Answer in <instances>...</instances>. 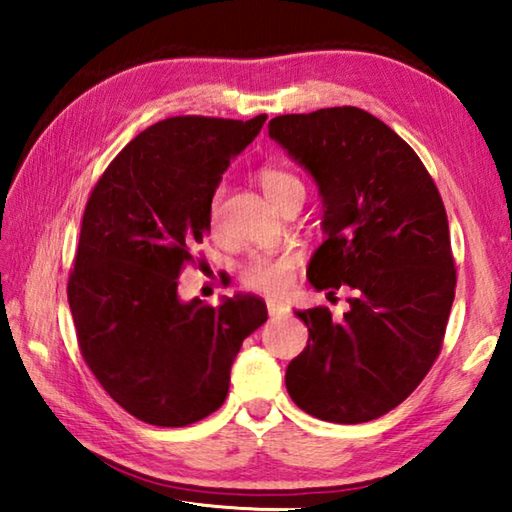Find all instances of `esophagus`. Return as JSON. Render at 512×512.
I'll use <instances>...</instances> for the list:
<instances>
[{"label":"esophagus","instance_id":"1","mask_svg":"<svg viewBox=\"0 0 512 512\" xmlns=\"http://www.w3.org/2000/svg\"><path fill=\"white\" fill-rule=\"evenodd\" d=\"M266 309H268V316H273V318L287 314V311H289V307L284 305L282 300H268L266 302Z\"/></svg>","mask_w":512,"mask_h":512}]
</instances>
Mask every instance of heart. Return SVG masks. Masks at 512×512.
<instances>
[{
	"label": "heart",
	"instance_id": "obj_1",
	"mask_svg": "<svg viewBox=\"0 0 512 512\" xmlns=\"http://www.w3.org/2000/svg\"><path fill=\"white\" fill-rule=\"evenodd\" d=\"M259 185H262L264 194L271 198V203L280 201L282 196H287L289 192H296V189H302L300 178L293 176V173L284 171V169H264L259 173ZM214 221H216V205H214ZM298 266V257L293 253H275V255H257L253 259H248L246 266L241 268V280L248 289L259 291V293H282L293 282V273H296Z\"/></svg>",
	"mask_w": 512,
	"mask_h": 512
}]
</instances>
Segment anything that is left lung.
<instances>
[{"mask_svg":"<svg viewBox=\"0 0 512 512\" xmlns=\"http://www.w3.org/2000/svg\"><path fill=\"white\" fill-rule=\"evenodd\" d=\"M271 140L316 180L325 241L314 289H350V309L296 311L309 341L287 368V391L318 420L359 424L402 404L436 361L456 268L447 212L418 155L370 112L343 106L280 115Z\"/></svg>","mask_w":512,"mask_h":512,"instance_id":"obj_1","label":"left lung"}]
</instances>
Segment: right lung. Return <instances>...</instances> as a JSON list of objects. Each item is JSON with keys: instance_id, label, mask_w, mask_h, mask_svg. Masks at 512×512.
<instances>
[{"instance_id": "1", "label": "right lung", "mask_w": 512, "mask_h": 512, "mask_svg": "<svg viewBox=\"0 0 512 512\" xmlns=\"http://www.w3.org/2000/svg\"><path fill=\"white\" fill-rule=\"evenodd\" d=\"M248 121L169 117L126 144L85 205L67 300L85 363L112 400L155 427H187L225 402L257 296L180 300L178 275L210 232L230 160L262 131Z\"/></svg>"}]
</instances>
